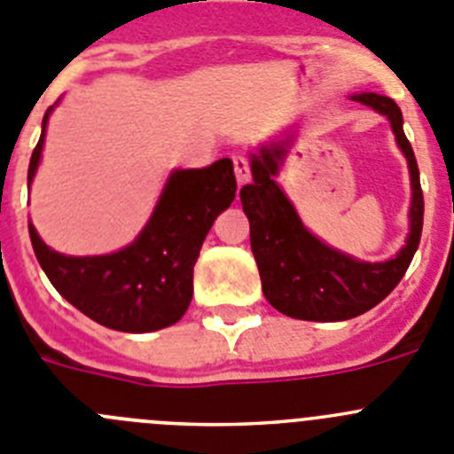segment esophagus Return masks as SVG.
<instances>
[{"label": "esophagus", "instance_id": "obj_1", "mask_svg": "<svg viewBox=\"0 0 454 454\" xmlns=\"http://www.w3.org/2000/svg\"><path fill=\"white\" fill-rule=\"evenodd\" d=\"M234 173H236V182H239V186L247 184L249 177H252V170H249V161L245 155H234Z\"/></svg>", "mask_w": 454, "mask_h": 454}]
</instances>
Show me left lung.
Segmentation results:
<instances>
[{
	"instance_id": "8db88e82",
	"label": "left lung",
	"mask_w": 454,
	"mask_h": 454,
	"mask_svg": "<svg viewBox=\"0 0 454 454\" xmlns=\"http://www.w3.org/2000/svg\"><path fill=\"white\" fill-rule=\"evenodd\" d=\"M353 101L373 107L392 121L411 176L410 236L405 247L385 263H363L315 239L299 220L272 176L286 155L288 141H278L252 155V184L240 189L243 211L249 218V240L259 265L263 294L278 313L309 322H342L367 313L387 297L410 268L421 243L423 191L411 144L403 132L396 103L380 94H357Z\"/></svg>"
}]
</instances>
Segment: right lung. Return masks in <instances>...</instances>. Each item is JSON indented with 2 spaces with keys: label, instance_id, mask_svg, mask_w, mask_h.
I'll list each match as a JSON object with an SVG mask.
<instances>
[{
  "label": "right lung",
  "instance_id": "1",
  "mask_svg": "<svg viewBox=\"0 0 454 454\" xmlns=\"http://www.w3.org/2000/svg\"><path fill=\"white\" fill-rule=\"evenodd\" d=\"M49 112L33 148L28 182L40 164ZM234 195V166L230 160H218L207 168L176 170L139 239L121 252L65 256L44 245L33 224L28 234L37 263L53 288L81 313L114 331H160L189 309L200 247Z\"/></svg>",
  "mask_w": 454,
  "mask_h": 454
}]
</instances>
